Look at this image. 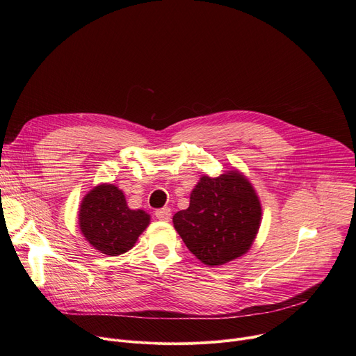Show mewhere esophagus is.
Listing matches in <instances>:
<instances>
[{"instance_id":"esophagus-1","label":"esophagus","mask_w":356,"mask_h":356,"mask_svg":"<svg viewBox=\"0 0 356 356\" xmlns=\"http://www.w3.org/2000/svg\"><path fill=\"white\" fill-rule=\"evenodd\" d=\"M155 216H156L161 221H169L170 217H172V210H170L169 207H165V209L156 210V211H155Z\"/></svg>"}]
</instances>
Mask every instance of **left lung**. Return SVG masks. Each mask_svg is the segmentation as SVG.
<instances>
[{
	"instance_id": "1",
	"label": "left lung",
	"mask_w": 356,
	"mask_h": 356,
	"mask_svg": "<svg viewBox=\"0 0 356 356\" xmlns=\"http://www.w3.org/2000/svg\"><path fill=\"white\" fill-rule=\"evenodd\" d=\"M262 221L261 200L236 169L217 177L201 176L190 206L173 216V225L193 255L207 266H221L250 249Z\"/></svg>"
}]
</instances>
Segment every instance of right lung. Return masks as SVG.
Returning a JSON list of instances; mask_svg holds the SVG:
<instances>
[{"label":"right lung","instance_id":"right-lung-1","mask_svg":"<svg viewBox=\"0 0 356 356\" xmlns=\"http://www.w3.org/2000/svg\"><path fill=\"white\" fill-rule=\"evenodd\" d=\"M150 224L143 210H131L125 194L115 184L101 183L81 200L79 227L86 241L108 257L132 249L139 235Z\"/></svg>","mask_w":356,"mask_h":356}]
</instances>
